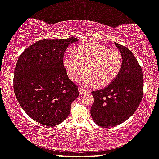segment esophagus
<instances>
[{"mask_svg": "<svg viewBox=\"0 0 159 159\" xmlns=\"http://www.w3.org/2000/svg\"><path fill=\"white\" fill-rule=\"evenodd\" d=\"M79 95H84L85 93H87V90H84V89H82V88H79Z\"/></svg>", "mask_w": 159, "mask_h": 159, "instance_id": "obj_1", "label": "esophagus"}]
</instances>
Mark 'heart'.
I'll list each match as a JSON object with an SVG mask.
<instances>
[{
	"mask_svg": "<svg viewBox=\"0 0 159 159\" xmlns=\"http://www.w3.org/2000/svg\"><path fill=\"white\" fill-rule=\"evenodd\" d=\"M75 55L69 52L64 57V66L72 80L80 79L83 84L105 86L114 80L122 64V57L117 49L104 45L87 43L75 49ZM86 68H85L84 67Z\"/></svg>",
	"mask_w": 159,
	"mask_h": 159,
	"instance_id": "1",
	"label": "heart"
}]
</instances>
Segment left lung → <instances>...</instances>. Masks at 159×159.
<instances>
[{
  "instance_id": "obj_1",
  "label": "left lung",
  "mask_w": 159,
  "mask_h": 159,
  "mask_svg": "<svg viewBox=\"0 0 159 159\" xmlns=\"http://www.w3.org/2000/svg\"><path fill=\"white\" fill-rule=\"evenodd\" d=\"M122 57V64L115 79L103 89L93 91L94 102L90 109L98 126L118 125L134 114L142 101L143 78L142 67L127 47L115 42Z\"/></svg>"
}]
</instances>
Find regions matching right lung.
<instances>
[{"mask_svg":"<svg viewBox=\"0 0 159 159\" xmlns=\"http://www.w3.org/2000/svg\"><path fill=\"white\" fill-rule=\"evenodd\" d=\"M78 40L42 39L20 55L14 70L15 95L24 111L40 124L52 127L62 122L79 96L63 61L66 48Z\"/></svg>","mask_w":159,"mask_h":159,"instance_id":"add662e5","label":"right lung"}]
</instances>
